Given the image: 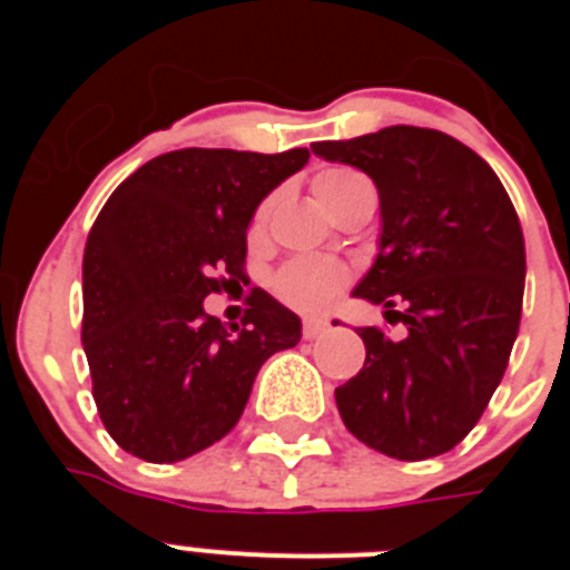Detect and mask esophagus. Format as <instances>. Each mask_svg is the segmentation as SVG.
<instances>
[{"mask_svg":"<svg viewBox=\"0 0 570 570\" xmlns=\"http://www.w3.org/2000/svg\"><path fill=\"white\" fill-rule=\"evenodd\" d=\"M325 328H328V322L316 320V316H308V320L302 322V336H305V340H316V336L325 334Z\"/></svg>","mask_w":570,"mask_h":570,"instance_id":"34e87169","label":"esophagus"}]
</instances>
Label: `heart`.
<instances>
[{
    "mask_svg": "<svg viewBox=\"0 0 570 570\" xmlns=\"http://www.w3.org/2000/svg\"><path fill=\"white\" fill-rule=\"evenodd\" d=\"M367 179L351 168H325L314 176V196L325 210H334L342 203V196L351 194L356 185H365ZM271 216V199L259 203V208L250 216V239H259L265 234ZM347 268L342 262L320 259V256H299V259L285 262L274 276V294L279 296L285 305L305 314H320L328 311L345 291Z\"/></svg>",
    "mask_w": 570,
    "mask_h": 570,
    "instance_id": "heart-1",
    "label": "heart"
}]
</instances>
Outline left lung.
Instances as JSON below:
<instances>
[{
	"mask_svg": "<svg viewBox=\"0 0 570 570\" xmlns=\"http://www.w3.org/2000/svg\"><path fill=\"white\" fill-rule=\"evenodd\" d=\"M311 150L374 179L380 256L354 296L407 328H360L365 365L334 391L342 422L394 460L445 454L480 422L520 331V216L491 165L442 130L394 125Z\"/></svg>",
	"mask_w": 570,
	"mask_h": 570,
	"instance_id": "obj_1",
	"label": "left lung"
}]
</instances>
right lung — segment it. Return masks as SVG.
Masks as SVG:
<instances>
[{
  "instance_id": "1",
  "label": "right lung",
  "mask_w": 570,
  "mask_h": 570,
  "mask_svg": "<svg viewBox=\"0 0 570 570\" xmlns=\"http://www.w3.org/2000/svg\"><path fill=\"white\" fill-rule=\"evenodd\" d=\"M308 156L170 150L99 210L82 259V345L97 411L122 451L165 465L219 442L262 362L299 342V316L262 288L242 328L205 314L203 299L248 282L250 216Z\"/></svg>"
}]
</instances>
